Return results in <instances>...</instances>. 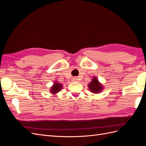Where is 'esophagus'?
I'll return each instance as SVG.
<instances>
[{
	"label": "esophagus",
	"mask_w": 146,
	"mask_h": 146,
	"mask_svg": "<svg viewBox=\"0 0 146 146\" xmlns=\"http://www.w3.org/2000/svg\"><path fill=\"white\" fill-rule=\"evenodd\" d=\"M72 80H73V82H78L79 78H78V77H74V78H72Z\"/></svg>",
	"instance_id": "1"
}]
</instances>
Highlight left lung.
<instances>
[{
  "label": "left lung",
  "instance_id": "left-lung-1",
  "mask_svg": "<svg viewBox=\"0 0 146 146\" xmlns=\"http://www.w3.org/2000/svg\"><path fill=\"white\" fill-rule=\"evenodd\" d=\"M88 85L90 91L94 94H99L104 89L102 84L99 82L98 78L96 77H93L91 82Z\"/></svg>",
  "mask_w": 146,
  "mask_h": 146
}]
</instances>
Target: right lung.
Here are the masks:
<instances>
[{
  "instance_id": "1",
  "label": "right lung",
  "mask_w": 146,
  "mask_h": 146,
  "mask_svg": "<svg viewBox=\"0 0 146 146\" xmlns=\"http://www.w3.org/2000/svg\"><path fill=\"white\" fill-rule=\"evenodd\" d=\"M63 88V85L61 83H59L58 82H54V85H53L50 89V92L52 94H56L60 92L61 89Z\"/></svg>"
}]
</instances>
